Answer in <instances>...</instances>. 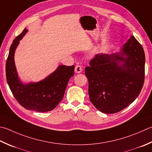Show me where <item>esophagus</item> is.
<instances>
[{"label": "esophagus", "instance_id": "34e87169", "mask_svg": "<svg viewBox=\"0 0 152 152\" xmlns=\"http://www.w3.org/2000/svg\"><path fill=\"white\" fill-rule=\"evenodd\" d=\"M74 70H75V72L76 73H80L82 71V66H80V65H76L75 69H74Z\"/></svg>", "mask_w": 152, "mask_h": 152}]
</instances>
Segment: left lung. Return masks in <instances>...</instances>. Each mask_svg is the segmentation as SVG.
<instances>
[{
	"label": "left lung",
	"mask_w": 152,
	"mask_h": 152,
	"mask_svg": "<svg viewBox=\"0 0 152 152\" xmlns=\"http://www.w3.org/2000/svg\"><path fill=\"white\" fill-rule=\"evenodd\" d=\"M122 61L123 64L119 65ZM86 67L91 102L104 113H115L132 103L143 87L145 54L132 36L117 54L96 55Z\"/></svg>",
	"instance_id": "obj_1"
}]
</instances>
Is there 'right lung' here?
Here are the masks:
<instances>
[{
	"instance_id": "1",
	"label": "right lung",
	"mask_w": 152,
	"mask_h": 152,
	"mask_svg": "<svg viewBox=\"0 0 152 152\" xmlns=\"http://www.w3.org/2000/svg\"><path fill=\"white\" fill-rule=\"evenodd\" d=\"M28 31L26 28L14 39L6 62V76L15 99L23 107L37 112L54 109L63 98L66 86L74 76V66L61 65L45 79L36 83L23 84L18 77L14 64L16 48Z\"/></svg>"
}]
</instances>
